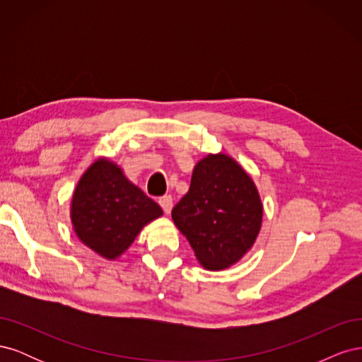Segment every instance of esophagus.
Segmentation results:
<instances>
[{
    "label": "esophagus",
    "instance_id": "34e87169",
    "mask_svg": "<svg viewBox=\"0 0 362 362\" xmlns=\"http://www.w3.org/2000/svg\"><path fill=\"white\" fill-rule=\"evenodd\" d=\"M158 204H160V206L163 208V211L166 213V214H169V213H170V210H172V206H173L172 196H169V194H164V196H161V198L158 199Z\"/></svg>",
    "mask_w": 362,
    "mask_h": 362
}]
</instances>
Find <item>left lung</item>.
Instances as JSON below:
<instances>
[{
    "label": "left lung",
    "mask_w": 362,
    "mask_h": 362,
    "mask_svg": "<svg viewBox=\"0 0 362 362\" xmlns=\"http://www.w3.org/2000/svg\"><path fill=\"white\" fill-rule=\"evenodd\" d=\"M172 218L208 270H222L255 243L262 204L254 181L225 154H210L194 166L190 189L173 206Z\"/></svg>",
    "instance_id": "obj_1"
}]
</instances>
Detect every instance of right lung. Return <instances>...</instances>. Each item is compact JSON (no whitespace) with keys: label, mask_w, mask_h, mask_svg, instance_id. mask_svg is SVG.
I'll list each match as a JSON object with an SVG mask.
<instances>
[{"label":"right lung","mask_w":362,"mask_h":362,"mask_svg":"<svg viewBox=\"0 0 362 362\" xmlns=\"http://www.w3.org/2000/svg\"><path fill=\"white\" fill-rule=\"evenodd\" d=\"M161 214L160 205L107 158L96 160L84 172L71 204L76 237L107 259L122 255L141 228Z\"/></svg>","instance_id":"obj_1"}]
</instances>
